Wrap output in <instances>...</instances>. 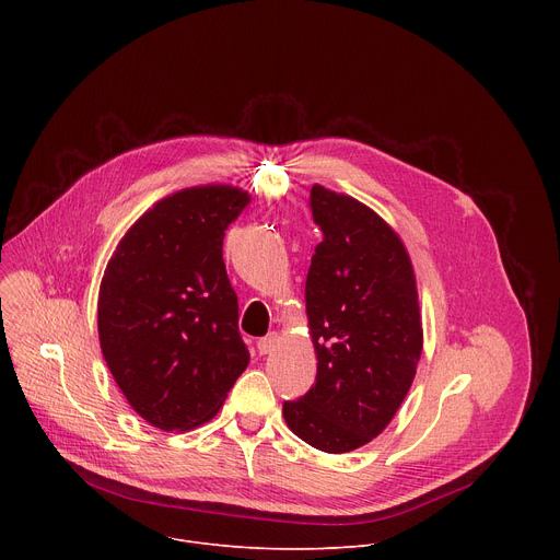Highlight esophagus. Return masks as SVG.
<instances>
[{"label":"esophagus","mask_w":560,"mask_h":560,"mask_svg":"<svg viewBox=\"0 0 560 560\" xmlns=\"http://www.w3.org/2000/svg\"><path fill=\"white\" fill-rule=\"evenodd\" d=\"M275 343H277V332H268L264 339L257 341L259 354H268V352L275 348Z\"/></svg>","instance_id":"esophagus-1"}]
</instances>
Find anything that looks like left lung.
I'll list each match as a JSON object with an SVG mask.
<instances>
[{"mask_svg":"<svg viewBox=\"0 0 560 560\" xmlns=\"http://www.w3.org/2000/svg\"><path fill=\"white\" fill-rule=\"evenodd\" d=\"M322 228L305 307L316 350L314 385L283 404L288 428L307 445L341 454L378 436L412 385L423 348L410 257L368 206L312 186Z\"/></svg>","mask_w":560,"mask_h":560,"instance_id":"left-lung-1","label":"left lung"}]
</instances>
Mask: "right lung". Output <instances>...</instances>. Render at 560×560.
Segmentation results:
<instances>
[{"label": "right lung", "mask_w": 560, "mask_h": 560, "mask_svg": "<svg viewBox=\"0 0 560 560\" xmlns=\"http://www.w3.org/2000/svg\"><path fill=\"white\" fill-rule=\"evenodd\" d=\"M248 203L230 186L175 192L126 232L104 272V359L132 410L159 430L210 421L250 363L221 253Z\"/></svg>", "instance_id": "obj_1"}]
</instances>
